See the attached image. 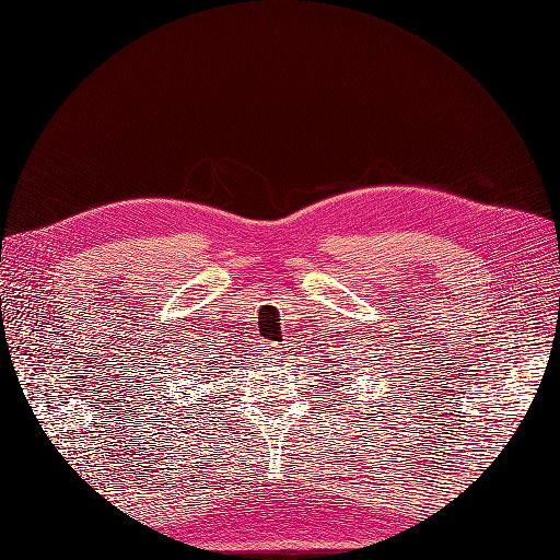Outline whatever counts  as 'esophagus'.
<instances>
[{"label": "esophagus", "mask_w": 560, "mask_h": 560, "mask_svg": "<svg viewBox=\"0 0 560 560\" xmlns=\"http://www.w3.org/2000/svg\"><path fill=\"white\" fill-rule=\"evenodd\" d=\"M281 351H283V349H279V347H275V345H272V347H265V357H268V361H270V359H281Z\"/></svg>", "instance_id": "1"}]
</instances>
